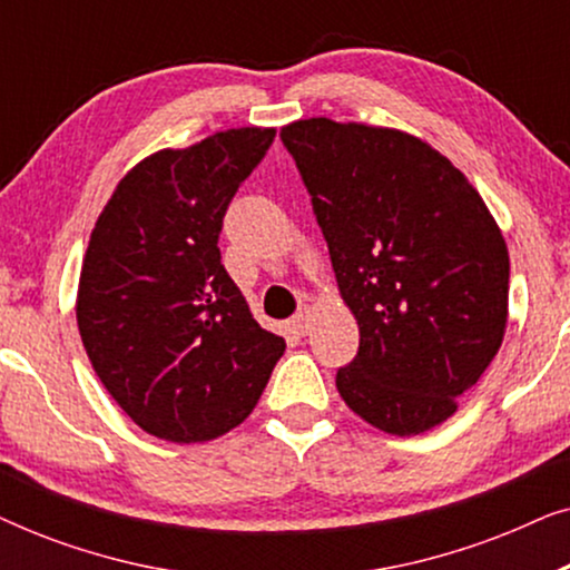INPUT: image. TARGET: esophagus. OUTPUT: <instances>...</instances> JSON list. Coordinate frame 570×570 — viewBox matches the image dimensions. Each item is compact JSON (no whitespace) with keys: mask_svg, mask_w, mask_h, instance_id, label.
I'll return each mask as SVG.
<instances>
[{"mask_svg":"<svg viewBox=\"0 0 570 570\" xmlns=\"http://www.w3.org/2000/svg\"><path fill=\"white\" fill-rule=\"evenodd\" d=\"M311 322H314V314H311V308H301L298 314L291 318V326H293L295 334H308Z\"/></svg>","mask_w":570,"mask_h":570,"instance_id":"obj_1","label":"esophagus"}]
</instances>
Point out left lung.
I'll return each instance as SVG.
<instances>
[{
    "mask_svg": "<svg viewBox=\"0 0 570 570\" xmlns=\"http://www.w3.org/2000/svg\"><path fill=\"white\" fill-rule=\"evenodd\" d=\"M279 139L361 330L340 396L384 433L431 431L501 350L509 248L495 217L446 155L407 131L314 116Z\"/></svg>",
    "mask_w": 570,
    "mask_h": 570,
    "instance_id": "8db88e82",
    "label": "left lung"
}]
</instances>
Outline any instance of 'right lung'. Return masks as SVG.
<instances>
[{
    "label": "right lung",
    "mask_w": 570,
    "mask_h": 570,
    "mask_svg": "<svg viewBox=\"0 0 570 570\" xmlns=\"http://www.w3.org/2000/svg\"><path fill=\"white\" fill-rule=\"evenodd\" d=\"M272 139L275 129L240 127L147 155L90 233L75 303L82 345L100 384L155 439L233 431L285 353L217 248L225 209Z\"/></svg>",
    "instance_id": "1"
}]
</instances>
